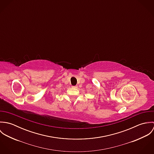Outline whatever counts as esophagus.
<instances>
[{
  "label": "esophagus",
  "instance_id": "esophagus-1",
  "mask_svg": "<svg viewBox=\"0 0 154 154\" xmlns=\"http://www.w3.org/2000/svg\"><path fill=\"white\" fill-rule=\"evenodd\" d=\"M72 88H78V86H73Z\"/></svg>",
  "mask_w": 154,
  "mask_h": 154
}]
</instances>
